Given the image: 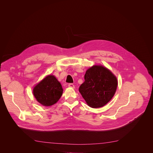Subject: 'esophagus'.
<instances>
[{
    "label": "esophagus",
    "mask_w": 153,
    "mask_h": 153,
    "mask_svg": "<svg viewBox=\"0 0 153 153\" xmlns=\"http://www.w3.org/2000/svg\"><path fill=\"white\" fill-rule=\"evenodd\" d=\"M68 87H71V88H75V86H74V85L73 84H72V83H70V84H68Z\"/></svg>",
    "instance_id": "obj_1"
}]
</instances>
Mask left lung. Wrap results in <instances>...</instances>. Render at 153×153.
Here are the masks:
<instances>
[{
    "instance_id": "left-lung-1",
    "label": "left lung",
    "mask_w": 153,
    "mask_h": 153,
    "mask_svg": "<svg viewBox=\"0 0 153 153\" xmlns=\"http://www.w3.org/2000/svg\"><path fill=\"white\" fill-rule=\"evenodd\" d=\"M79 91L92 108L104 106L114 95L118 82L115 75L102 66H93L86 71Z\"/></svg>"
}]
</instances>
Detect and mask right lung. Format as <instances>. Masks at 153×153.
I'll return each instance as SVG.
<instances>
[{
    "label": "right lung",
    "instance_id": "add662e5",
    "mask_svg": "<svg viewBox=\"0 0 153 153\" xmlns=\"http://www.w3.org/2000/svg\"><path fill=\"white\" fill-rule=\"evenodd\" d=\"M62 92L61 84L53 75L45 77L33 90L36 100L46 107L52 105L57 102L62 96Z\"/></svg>",
    "mask_w": 153,
    "mask_h": 153
}]
</instances>
